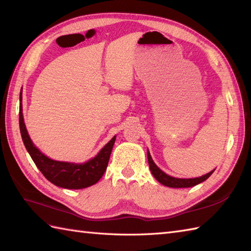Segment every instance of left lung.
Masks as SVG:
<instances>
[{"instance_id":"obj_1","label":"left lung","mask_w":251,"mask_h":251,"mask_svg":"<svg viewBox=\"0 0 251 251\" xmlns=\"http://www.w3.org/2000/svg\"><path fill=\"white\" fill-rule=\"evenodd\" d=\"M148 161H149V167H150V170L154 177L156 178L161 185L170 187V188H189V187L196 186L204 180H206L209 176L214 172L213 170L211 172L201 176V177H195V178H175L170 175L166 174L165 172H162L160 169L155 165V162L153 161L149 151H148Z\"/></svg>"}]
</instances>
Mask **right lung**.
<instances>
[{"mask_svg":"<svg viewBox=\"0 0 251 251\" xmlns=\"http://www.w3.org/2000/svg\"><path fill=\"white\" fill-rule=\"evenodd\" d=\"M20 101L21 102H20L19 124L22 140L31 159L45 177L53 185L65 189H83L96 184L106 170L116 136L107 142L96 156L83 164H73V162L50 159L33 145L27 133L22 113V89L20 93Z\"/></svg>","mask_w":251,"mask_h":251,"instance_id":"1","label":"right lung"}]
</instances>
